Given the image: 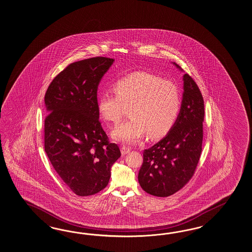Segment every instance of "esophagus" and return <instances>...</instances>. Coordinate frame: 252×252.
<instances>
[{"label":"esophagus","mask_w":252,"mask_h":252,"mask_svg":"<svg viewBox=\"0 0 252 252\" xmlns=\"http://www.w3.org/2000/svg\"><path fill=\"white\" fill-rule=\"evenodd\" d=\"M130 150H131L130 147H129V146H126V145H123V146H122V148H121L122 154H123V155H127L128 153L130 152Z\"/></svg>","instance_id":"1"}]
</instances>
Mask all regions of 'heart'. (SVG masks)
<instances>
[{"mask_svg": "<svg viewBox=\"0 0 252 252\" xmlns=\"http://www.w3.org/2000/svg\"><path fill=\"white\" fill-rule=\"evenodd\" d=\"M112 91L115 95L103 92L97 97L99 116L117 124L127 107L129 116L113 129V139L133 143L146 133L150 139H160L173 129L180 113L182 97L178 86L172 80L136 71L117 79Z\"/></svg>", "mask_w": 252, "mask_h": 252, "instance_id": "obj_1", "label": "heart"}]
</instances>
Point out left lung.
Wrapping results in <instances>:
<instances>
[{"label": "left lung", "instance_id": "1", "mask_svg": "<svg viewBox=\"0 0 252 252\" xmlns=\"http://www.w3.org/2000/svg\"><path fill=\"white\" fill-rule=\"evenodd\" d=\"M184 91L180 113L173 129L160 142L143 151L138 180L146 193L155 196H169L185 187L193 177L200 158L204 98L188 74L184 75Z\"/></svg>", "mask_w": 252, "mask_h": 252}]
</instances>
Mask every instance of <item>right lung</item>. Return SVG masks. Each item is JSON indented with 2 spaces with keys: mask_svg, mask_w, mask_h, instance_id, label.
<instances>
[{
  "mask_svg": "<svg viewBox=\"0 0 252 252\" xmlns=\"http://www.w3.org/2000/svg\"><path fill=\"white\" fill-rule=\"evenodd\" d=\"M113 61L97 57L71 63L45 92V153L61 179L80 196L107 187L110 168L122 155L97 111V86Z\"/></svg>",
  "mask_w": 252,
  "mask_h": 252,
  "instance_id": "obj_1",
  "label": "right lung"
}]
</instances>
